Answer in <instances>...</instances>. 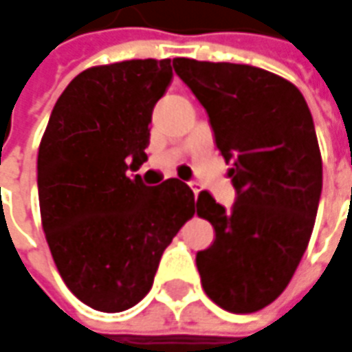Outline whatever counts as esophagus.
<instances>
[{
	"label": "esophagus",
	"instance_id": "34e87169",
	"mask_svg": "<svg viewBox=\"0 0 352 352\" xmlns=\"http://www.w3.org/2000/svg\"><path fill=\"white\" fill-rule=\"evenodd\" d=\"M190 188H192V192H195V197H199L200 192V187L197 185V183H190Z\"/></svg>",
	"mask_w": 352,
	"mask_h": 352
}]
</instances>
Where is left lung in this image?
I'll list each match as a JSON object with an SVG mask.
<instances>
[{
  "label": "left lung",
  "instance_id": "8db88e82",
  "mask_svg": "<svg viewBox=\"0 0 352 352\" xmlns=\"http://www.w3.org/2000/svg\"><path fill=\"white\" fill-rule=\"evenodd\" d=\"M173 69L204 107L236 202L202 190L197 214L212 245L197 253L208 298L234 314L269 306L308 248L321 197V153L304 95L267 69L175 58Z\"/></svg>",
  "mask_w": 352,
  "mask_h": 352
}]
</instances>
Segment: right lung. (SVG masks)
<instances>
[{
	"instance_id": "right-lung-1",
	"label": "right lung",
	"mask_w": 352,
	"mask_h": 352,
	"mask_svg": "<svg viewBox=\"0 0 352 352\" xmlns=\"http://www.w3.org/2000/svg\"><path fill=\"white\" fill-rule=\"evenodd\" d=\"M171 60L89 67L56 101L38 148V200L60 276L99 311H124L150 292L165 248L195 214L179 179L148 187L130 171L148 160L155 103Z\"/></svg>"
}]
</instances>
